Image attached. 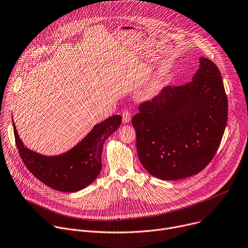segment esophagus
I'll return each instance as SVG.
<instances>
[{
	"instance_id": "esophagus-1",
	"label": "esophagus",
	"mask_w": 248,
	"mask_h": 248,
	"mask_svg": "<svg viewBox=\"0 0 248 248\" xmlns=\"http://www.w3.org/2000/svg\"><path fill=\"white\" fill-rule=\"evenodd\" d=\"M131 113L128 110H124L122 112V119H123V123H129L131 121Z\"/></svg>"
}]
</instances>
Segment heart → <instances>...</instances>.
<instances>
[{
	"mask_svg": "<svg viewBox=\"0 0 248 248\" xmlns=\"http://www.w3.org/2000/svg\"><path fill=\"white\" fill-rule=\"evenodd\" d=\"M163 87V82L160 78H156L153 80L150 84L147 85V87L144 89V91L140 94V100L142 101H148L152 100L155 96L158 94V93L161 91Z\"/></svg>",
	"mask_w": 248,
	"mask_h": 248,
	"instance_id": "heart-1",
	"label": "heart"
}]
</instances>
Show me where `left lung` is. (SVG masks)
<instances>
[{
  "instance_id": "8db88e82",
  "label": "left lung",
  "mask_w": 248,
  "mask_h": 248,
  "mask_svg": "<svg viewBox=\"0 0 248 248\" xmlns=\"http://www.w3.org/2000/svg\"><path fill=\"white\" fill-rule=\"evenodd\" d=\"M132 120L137 153L152 176L174 181L199 174L214 157L228 120L222 75L208 59L183 86L165 87Z\"/></svg>"
}]
</instances>
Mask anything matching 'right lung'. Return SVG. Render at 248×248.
I'll return each mask as SVG.
<instances>
[{"mask_svg":"<svg viewBox=\"0 0 248 248\" xmlns=\"http://www.w3.org/2000/svg\"><path fill=\"white\" fill-rule=\"evenodd\" d=\"M121 121L120 115L108 117L94 125L71 150L53 156L31 151L20 140L13 124L17 150L27 169L49 187L74 192L87 187L100 174L104 142L119 128Z\"/></svg>","mask_w":248,"mask_h":248,"instance_id":"1","label":"right lung"}]
</instances>
